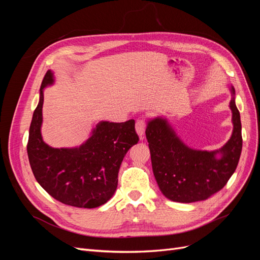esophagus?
Returning <instances> with one entry per match:
<instances>
[{"label": "esophagus", "mask_w": 260, "mask_h": 260, "mask_svg": "<svg viewBox=\"0 0 260 260\" xmlns=\"http://www.w3.org/2000/svg\"><path fill=\"white\" fill-rule=\"evenodd\" d=\"M145 128H146V122L143 119H139L136 123V131L138 133V136L140 139L144 138V133H145Z\"/></svg>", "instance_id": "34e87169"}]
</instances>
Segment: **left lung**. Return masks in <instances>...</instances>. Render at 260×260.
Returning <instances> with one entry per match:
<instances>
[{"instance_id": "obj_1", "label": "left lung", "mask_w": 260, "mask_h": 260, "mask_svg": "<svg viewBox=\"0 0 260 260\" xmlns=\"http://www.w3.org/2000/svg\"><path fill=\"white\" fill-rule=\"evenodd\" d=\"M230 91L233 131L230 140L218 151L193 149L179 139L166 119L157 117L148 120L145 133L153 172L161 193L170 201L207 200L221 190L237 169L242 152V124L233 85Z\"/></svg>"}]
</instances>
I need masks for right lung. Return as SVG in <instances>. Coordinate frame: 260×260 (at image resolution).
<instances>
[{
	"label": "right lung",
	"instance_id": "1",
	"mask_svg": "<svg viewBox=\"0 0 260 260\" xmlns=\"http://www.w3.org/2000/svg\"><path fill=\"white\" fill-rule=\"evenodd\" d=\"M54 83L52 70L45 74L40 100L29 129L27 153L38 183L65 205L95 208L114 195L124 155L138 143L136 121H100L83 144L54 148L41 136L43 90Z\"/></svg>",
	"mask_w": 260,
	"mask_h": 260
}]
</instances>
